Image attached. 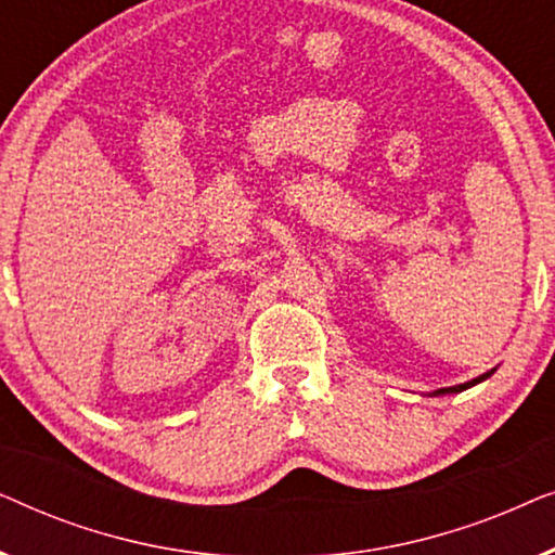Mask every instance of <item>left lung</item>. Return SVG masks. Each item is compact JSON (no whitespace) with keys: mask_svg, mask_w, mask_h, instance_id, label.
I'll list each match as a JSON object with an SVG mask.
<instances>
[{"mask_svg":"<svg viewBox=\"0 0 555 555\" xmlns=\"http://www.w3.org/2000/svg\"><path fill=\"white\" fill-rule=\"evenodd\" d=\"M492 371H495V369H492ZM492 371H488V374H482V376H477V378H473V382H467V384H460V386H450V389H439L437 393H457V391H465V389H469V386L480 384V382H485V378H488V376H492Z\"/></svg>","mask_w":555,"mask_h":555,"instance_id":"left-lung-1","label":"left lung"}]
</instances>
